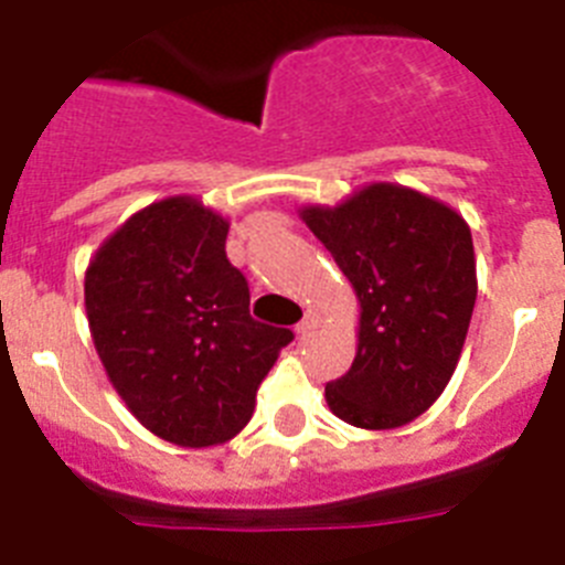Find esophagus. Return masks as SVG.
<instances>
[{
  "label": "esophagus",
  "instance_id": "34e87169",
  "mask_svg": "<svg viewBox=\"0 0 565 565\" xmlns=\"http://www.w3.org/2000/svg\"><path fill=\"white\" fill-rule=\"evenodd\" d=\"M317 326H319V313L306 311V319H302V322L297 326V333L299 337H308V333L317 331Z\"/></svg>",
  "mask_w": 565,
  "mask_h": 565
}]
</instances>
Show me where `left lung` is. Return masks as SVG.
Wrapping results in <instances>:
<instances>
[{
	"mask_svg": "<svg viewBox=\"0 0 565 565\" xmlns=\"http://www.w3.org/2000/svg\"><path fill=\"white\" fill-rule=\"evenodd\" d=\"M299 217L359 299L356 356L328 382V407L362 430L411 424L456 373L476 308L467 221L398 183H371L337 206H302Z\"/></svg>",
	"mask_w": 565,
	"mask_h": 565,
	"instance_id": "left-lung-1",
	"label": "left lung"
}]
</instances>
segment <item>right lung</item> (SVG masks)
Wrapping results in <instances>:
<instances>
[{
    "instance_id": "right-lung-1",
    "label": "right lung",
    "mask_w": 565,
    "mask_h": 565,
    "mask_svg": "<svg viewBox=\"0 0 565 565\" xmlns=\"http://www.w3.org/2000/svg\"><path fill=\"white\" fill-rule=\"evenodd\" d=\"M228 221L174 194L115 228L84 274L98 359L138 422L189 450L237 436L259 382L294 339L248 313L226 257Z\"/></svg>"
}]
</instances>
